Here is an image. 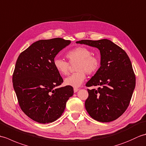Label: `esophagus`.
<instances>
[{"instance_id":"1","label":"esophagus","mask_w":146,"mask_h":146,"mask_svg":"<svg viewBox=\"0 0 146 146\" xmlns=\"http://www.w3.org/2000/svg\"><path fill=\"white\" fill-rule=\"evenodd\" d=\"M73 90H74V92L76 93V92H77L79 90V88H73Z\"/></svg>"}]
</instances>
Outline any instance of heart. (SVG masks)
Here are the masks:
<instances>
[{"mask_svg": "<svg viewBox=\"0 0 146 146\" xmlns=\"http://www.w3.org/2000/svg\"><path fill=\"white\" fill-rule=\"evenodd\" d=\"M66 58L71 65L76 63L75 70L76 72L64 79V84L73 87H79L86 78V73L91 75L97 72L100 68L99 59L92 55L88 48L79 46L68 51ZM53 66L61 75H66L69 72L70 65L68 62L56 58L53 60Z\"/></svg>", "mask_w": 146, "mask_h": 146, "instance_id": "obj_1", "label": "heart"}]
</instances>
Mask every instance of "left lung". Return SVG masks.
Returning <instances> with one entry per match:
<instances>
[{
  "label": "left lung",
  "mask_w": 146,
  "mask_h": 146,
  "mask_svg": "<svg viewBox=\"0 0 146 146\" xmlns=\"http://www.w3.org/2000/svg\"><path fill=\"white\" fill-rule=\"evenodd\" d=\"M76 43L97 48L100 52V67L86 84L99 86L97 90H87L86 111L98 122L116 120L127 108L135 86V74L128 55L107 39L81 40Z\"/></svg>",
  "instance_id": "1"
}]
</instances>
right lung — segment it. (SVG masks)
<instances>
[{
  "mask_svg": "<svg viewBox=\"0 0 146 146\" xmlns=\"http://www.w3.org/2000/svg\"><path fill=\"white\" fill-rule=\"evenodd\" d=\"M70 43L60 38L39 40L17 58L12 76L14 89L22 110L37 122L56 120L73 95L72 86L58 88L63 80L53 66L56 56Z\"/></svg>",
  "mask_w": 146,
  "mask_h": 146,
  "instance_id": "right-lung-1",
  "label": "right lung"
}]
</instances>
